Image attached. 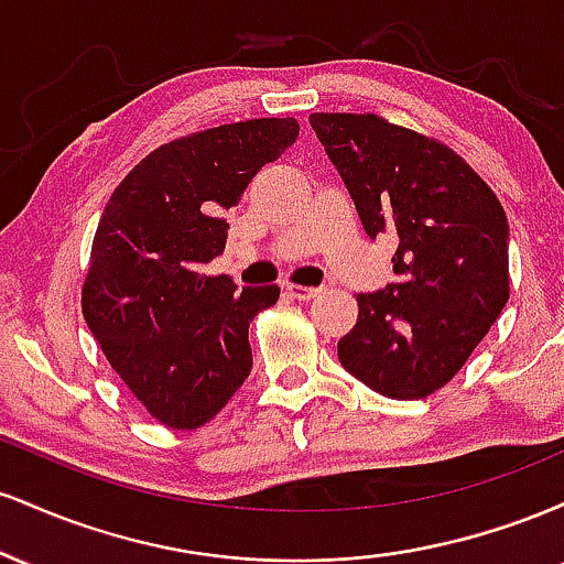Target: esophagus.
I'll return each instance as SVG.
<instances>
[{
    "instance_id": "esophagus-1",
    "label": "esophagus",
    "mask_w": 564,
    "mask_h": 564,
    "mask_svg": "<svg viewBox=\"0 0 564 564\" xmlns=\"http://www.w3.org/2000/svg\"><path fill=\"white\" fill-rule=\"evenodd\" d=\"M286 291H289V296H294V300H300V302H310V300H315V296L321 294V289H315V286H294V283H291V286H286Z\"/></svg>"
}]
</instances>
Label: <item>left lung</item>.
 <instances>
[{"label":"left lung","instance_id":"left-lung-1","mask_svg":"<svg viewBox=\"0 0 564 564\" xmlns=\"http://www.w3.org/2000/svg\"><path fill=\"white\" fill-rule=\"evenodd\" d=\"M310 124L364 230L398 236L400 281L358 294V323L336 345L341 366L384 398H426L462 371L509 300L503 206L435 138L377 113H313Z\"/></svg>","mask_w":564,"mask_h":564}]
</instances>
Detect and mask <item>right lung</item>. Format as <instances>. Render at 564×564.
Masks as SVG:
<instances>
[{"mask_svg": "<svg viewBox=\"0 0 564 564\" xmlns=\"http://www.w3.org/2000/svg\"><path fill=\"white\" fill-rule=\"evenodd\" d=\"M300 138L294 119H249L148 153L97 225L82 313L108 364L156 422H212L251 371L249 323L281 289L204 275L225 251L223 212Z\"/></svg>", "mask_w": 564, "mask_h": 564, "instance_id": "1", "label": "right lung"}]
</instances>
